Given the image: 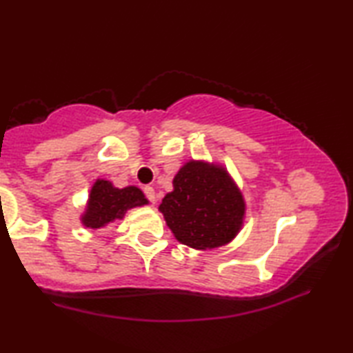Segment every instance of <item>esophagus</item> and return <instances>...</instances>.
<instances>
[{
    "label": "esophagus",
    "mask_w": 353,
    "mask_h": 353,
    "mask_svg": "<svg viewBox=\"0 0 353 353\" xmlns=\"http://www.w3.org/2000/svg\"><path fill=\"white\" fill-rule=\"evenodd\" d=\"M143 193H145L148 201L155 202V191H154L152 187H145V188H143Z\"/></svg>",
    "instance_id": "34e87169"
}]
</instances>
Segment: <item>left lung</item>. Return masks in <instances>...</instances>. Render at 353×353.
<instances>
[{"mask_svg":"<svg viewBox=\"0 0 353 353\" xmlns=\"http://www.w3.org/2000/svg\"><path fill=\"white\" fill-rule=\"evenodd\" d=\"M174 190L159 210L179 241L194 249H214L241 229L244 201L223 168L188 162L177 172Z\"/></svg>","mask_w":353,"mask_h":353,"instance_id":"obj_1","label":"left lung"}]
</instances>
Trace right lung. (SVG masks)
<instances>
[{
    "instance_id": "right-lung-1",
    "label": "right lung",
    "mask_w": 353,
    "mask_h": 353,
    "mask_svg": "<svg viewBox=\"0 0 353 353\" xmlns=\"http://www.w3.org/2000/svg\"><path fill=\"white\" fill-rule=\"evenodd\" d=\"M145 204H148L145 194L137 187L119 190L107 181H97L90 191L82 223L92 229H99L112 221L121 219L129 208Z\"/></svg>"
}]
</instances>
